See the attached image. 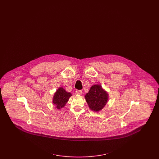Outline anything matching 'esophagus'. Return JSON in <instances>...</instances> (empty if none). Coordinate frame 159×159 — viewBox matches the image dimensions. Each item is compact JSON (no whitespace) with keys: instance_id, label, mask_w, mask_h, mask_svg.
<instances>
[{"instance_id":"1","label":"esophagus","mask_w":159,"mask_h":159,"mask_svg":"<svg viewBox=\"0 0 159 159\" xmlns=\"http://www.w3.org/2000/svg\"><path fill=\"white\" fill-rule=\"evenodd\" d=\"M76 93L77 95H81L82 93V91H80V90H77L76 91Z\"/></svg>"}]
</instances>
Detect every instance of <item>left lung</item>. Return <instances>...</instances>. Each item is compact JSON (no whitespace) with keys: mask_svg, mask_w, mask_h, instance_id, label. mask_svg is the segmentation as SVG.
Wrapping results in <instances>:
<instances>
[{"mask_svg":"<svg viewBox=\"0 0 159 159\" xmlns=\"http://www.w3.org/2000/svg\"><path fill=\"white\" fill-rule=\"evenodd\" d=\"M84 98L91 110L99 112L106 106L109 96L108 92L102 88L101 84H95L91 86Z\"/></svg>","mask_w":159,"mask_h":159,"instance_id":"left-lung-1","label":"left lung"}]
</instances>
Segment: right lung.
Here are the masks:
<instances>
[{"label":"right lung","mask_w":159,"mask_h":159,"mask_svg":"<svg viewBox=\"0 0 159 159\" xmlns=\"http://www.w3.org/2000/svg\"><path fill=\"white\" fill-rule=\"evenodd\" d=\"M71 96L72 95L70 92H67L62 87L58 88L53 95L52 99L53 106H55V107L58 110L63 108L68 102Z\"/></svg>","instance_id":"obj_1"}]
</instances>
